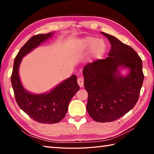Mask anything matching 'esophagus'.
<instances>
[{
	"instance_id": "1",
	"label": "esophagus",
	"mask_w": 154,
	"mask_h": 154,
	"mask_svg": "<svg viewBox=\"0 0 154 154\" xmlns=\"http://www.w3.org/2000/svg\"><path fill=\"white\" fill-rule=\"evenodd\" d=\"M77 83H78V85H79L80 88H82V87L83 86V79L82 77L78 78V79H77Z\"/></svg>"
}]
</instances>
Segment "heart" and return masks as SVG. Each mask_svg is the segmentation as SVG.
Instances as JSON below:
<instances>
[{
    "mask_svg": "<svg viewBox=\"0 0 154 154\" xmlns=\"http://www.w3.org/2000/svg\"><path fill=\"white\" fill-rule=\"evenodd\" d=\"M81 48L83 50H87L92 48V56L94 58H102L106 50V45L102 39L96 40L95 38L87 37L81 43Z\"/></svg>",
    "mask_w": 154,
    "mask_h": 154,
    "instance_id": "heart-1",
    "label": "heart"
}]
</instances>
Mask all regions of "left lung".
Here are the masks:
<instances>
[{
	"label": "left lung",
	"instance_id": "1",
	"mask_svg": "<svg viewBox=\"0 0 154 154\" xmlns=\"http://www.w3.org/2000/svg\"><path fill=\"white\" fill-rule=\"evenodd\" d=\"M111 45L105 59L97 60L83 69L84 87L88 94L86 109L98 122H110L120 118L137 103L144 75L142 60L131 47L103 32ZM119 66L129 67L126 77L117 75Z\"/></svg>",
	"mask_w": 154,
	"mask_h": 154
}]
</instances>
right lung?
<instances>
[{
	"mask_svg": "<svg viewBox=\"0 0 154 154\" xmlns=\"http://www.w3.org/2000/svg\"><path fill=\"white\" fill-rule=\"evenodd\" d=\"M51 32L36 35L26 43L15 56L11 81L15 100L22 109L33 120L42 124L58 123L64 118L70 100L79 90L75 75L64 81L48 94H32L28 92L20 82L19 66L26 54L51 37Z\"/></svg>",
	"mask_w": 154,
	"mask_h": 154,
	"instance_id": "add662e5",
	"label": "right lung"
}]
</instances>
